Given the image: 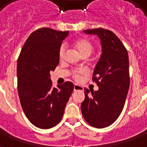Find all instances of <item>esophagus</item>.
Instances as JSON below:
<instances>
[{
  "mask_svg": "<svg viewBox=\"0 0 147 147\" xmlns=\"http://www.w3.org/2000/svg\"><path fill=\"white\" fill-rule=\"evenodd\" d=\"M84 88H83L82 86L78 85H74V91L76 92V91H83Z\"/></svg>",
  "mask_w": 147,
  "mask_h": 147,
  "instance_id": "34e87169",
  "label": "esophagus"
}]
</instances>
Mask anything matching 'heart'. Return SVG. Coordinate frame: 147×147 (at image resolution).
<instances>
[{"mask_svg": "<svg viewBox=\"0 0 147 147\" xmlns=\"http://www.w3.org/2000/svg\"><path fill=\"white\" fill-rule=\"evenodd\" d=\"M74 47L77 49L78 53L80 54L82 56H89L92 53L93 50H94V47L89 40L85 38H80L74 41L73 42ZM65 55V47L62 45L59 48V59H62L63 56ZM87 74V70L84 69H78L76 71H74V78L76 79H78V78L82 75H85Z\"/></svg>", "mask_w": 147, "mask_h": 147, "instance_id": "1", "label": "heart"}]
</instances>
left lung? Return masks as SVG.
I'll return each mask as SVG.
<instances>
[{
  "label": "left lung",
  "instance_id": "obj_1",
  "mask_svg": "<svg viewBox=\"0 0 147 147\" xmlns=\"http://www.w3.org/2000/svg\"><path fill=\"white\" fill-rule=\"evenodd\" d=\"M97 35L101 45V55L93 73L98 91L85 88V98L81 105L86 122L96 128H104L120 116L130 87L127 51L113 32L102 28L86 30Z\"/></svg>",
  "mask_w": 147,
  "mask_h": 147
}]
</instances>
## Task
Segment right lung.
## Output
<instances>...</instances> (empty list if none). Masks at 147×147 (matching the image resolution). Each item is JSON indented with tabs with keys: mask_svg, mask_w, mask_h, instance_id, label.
I'll return each mask as SVG.
<instances>
[{
	"mask_svg": "<svg viewBox=\"0 0 147 147\" xmlns=\"http://www.w3.org/2000/svg\"><path fill=\"white\" fill-rule=\"evenodd\" d=\"M69 32L41 28L32 33L17 60V90L28 120L41 129L53 127L61 121L73 84L52 86L50 71L59 62V51Z\"/></svg>",
	"mask_w": 147,
	"mask_h": 147,
	"instance_id": "1",
	"label": "right lung"
}]
</instances>
